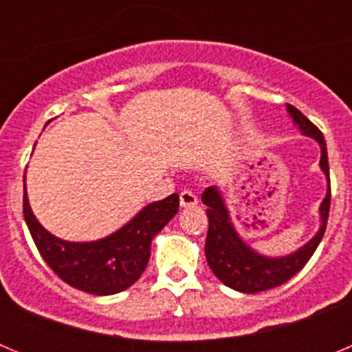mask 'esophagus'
<instances>
[{
    "instance_id": "obj_1",
    "label": "esophagus",
    "mask_w": 352,
    "mask_h": 352,
    "mask_svg": "<svg viewBox=\"0 0 352 352\" xmlns=\"http://www.w3.org/2000/svg\"><path fill=\"white\" fill-rule=\"evenodd\" d=\"M197 204V195L190 190H183L179 194V206L182 208H194Z\"/></svg>"
}]
</instances>
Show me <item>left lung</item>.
Here are the masks:
<instances>
[{
  "mask_svg": "<svg viewBox=\"0 0 352 352\" xmlns=\"http://www.w3.org/2000/svg\"><path fill=\"white\" fill-rule=\"evenodd\" d=\"M285 109H287V114L291 116V120L294 121V125H298V129H300L301 135L317 141V144L321 148L319 167L324 174L328 188H326V195L322 199L321 206H319V222L321 223H319V229H317L316 234L291 254L266 256V254H261L256 248L250 247L243 239V236L239 234L231 219L229 208H227L226 197H223L219 186L206 188L203 197H201L203 203L208 206L206 214L210 229H208L204 254H206L211 272L214 273V276L223 285L234 289V291L247 292V294L278 287V285H282L296 275L305 264L309 263L316 248L321 243L326 231V222H328L331 192H329V167L326 141L322 138L321 130L317 129L309 118L303 116L296 107L287 104Z\"/></svg>",
  "mask_w": 352,
  "mask_h": 352,
  "instance_id": "left-lung-1",
  "label": "left lung"
}]
</instances>
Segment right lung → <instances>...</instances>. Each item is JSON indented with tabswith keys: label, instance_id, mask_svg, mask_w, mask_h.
<instances>
[{
	"label": "right lung",
	"instance_id": "add662e5",
	"mask_svg": "<svg viewBox=\"0 0 352 352\" xmlns=\"http://www.w3.org/2000/svg\"><path fill=\"white\" fill-rule=\"evenodd\" d=\"M179 197L146 204L125 226L95 241H67L36 220L26 192L24 174V220L40 256L52 272L79 291L95 296H109L125 291L139 280L148 266L151 241L178 213Z\"/></svg>",
	"mask_w": 352,
	"mask_h": 352
}]
</instances>
